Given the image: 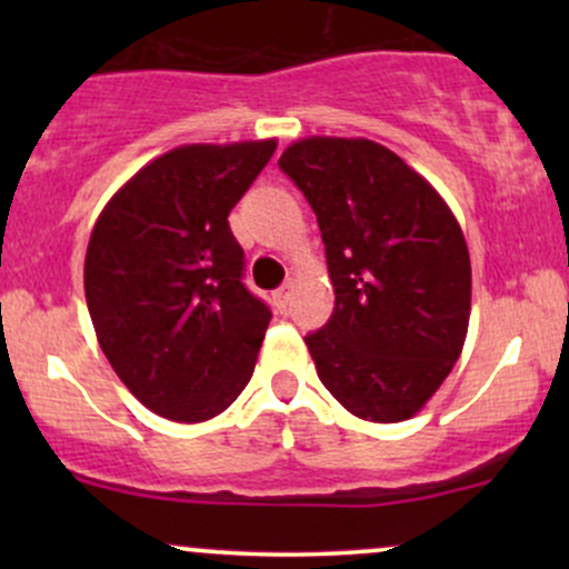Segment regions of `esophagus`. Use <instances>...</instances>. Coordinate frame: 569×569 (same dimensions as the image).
Listing matches in <instances>:
<instances>
[{
  "instance_id": "1",
  "label": "esophagus",
  "mask_w": 569,
  "mask_h": 569,
  "mask_svg": "<svg viewBox=\"0 0 569 569\" xmlns=\"http://www.w3.org/2000/svg\"><path fill=\"white\" fill-rule=\"evenodd\" d=\"M291 293H293V283L289 280V283L280 286L278 293H276V297H278V305H280V307H289V302H291Z\"/></svg>"
}]
</instances>
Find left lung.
<instances>
[{
  "mask_svg": "<svg viewBox=\"0 0 569 569\" xmlns=\"http://www.w3.org/2000/svg\"><path fill=\"white\" fill-rule=\"evenodd\" d=\"M278 166L316 211L335 286L329 323L305 337L318 377L361 420H409L466 345L471 257L460 221L377 141L307 136Z\"/></svg>",
  "mask_w": 569,
  "mask_h": 569,
  "instance_id": "8db88e82",
  "label": "left lung"
}]
</instances>
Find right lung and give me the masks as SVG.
Returning a JSON list of instances; mask_svg holds the SVG:
<instances>
[{"label":"right lung","instance_id":"obj_1","mask_svg":"<svg viewBox=\"0 0 569 569\" xmlns=\"http://www.w3.org/2000/svg\"><path fill=\"white\" fill-rule=\"evenodd\" d=\"M276 147L181 143L130 176L90 232L84 299L98 345L166 420L221 415L257 367L270 310L240 280L227 217Z\"/></svg>","mask_w":569,"mask_h":569}]
</instances>
